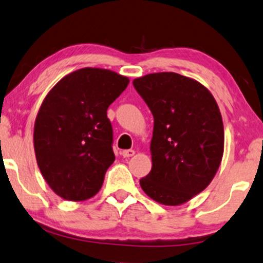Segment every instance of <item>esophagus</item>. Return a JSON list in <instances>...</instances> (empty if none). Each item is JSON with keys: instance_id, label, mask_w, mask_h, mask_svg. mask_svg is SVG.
Instances as JSON below:
<instances>
[{"instance_id": "obj_1", "label": "esophagus", "mask_w": 263, "mask_h": 263, "mask_svg": "<svg viewBox=\"0 0 263 263\" xmlns=\"http://www.w3.org/2000/svg\"><path fill=\"white\" fill-rule=\"evenodd\" d=\"M121 155H123V157L125 158H128V157H132L133 155H135V150H124L123 153H121Z\"/></svg>"}]
</instances>
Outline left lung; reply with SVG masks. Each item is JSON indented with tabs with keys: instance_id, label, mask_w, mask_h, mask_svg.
<instances>
[{
	"instance_id": "1",
	"label": "left lung",
	"mask_w": 263,
	"mask_h": 263,
	"mask_svg": "<svg viewBox=\"0 0 263 263\" xmlns=\"http://www.w3.org/2000/svg\"><path fill=\"white\" fill-rule=\"evenodd\" d=\"M133 87L154 116L153 168L140 187L160 204H183L209 186L223 157L216 100L202 84L176 72L149 73Z\"/></svg>"
}]
</instances>
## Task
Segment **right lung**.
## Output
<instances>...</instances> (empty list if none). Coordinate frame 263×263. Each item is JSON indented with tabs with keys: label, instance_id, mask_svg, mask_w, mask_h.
I'll return each instance as SVG.
<instances>
[{
	"label": "right lung",
	"instance_id": "1",
	"mask_svg": "<svg viewBox=\"0 0 263 263\" xmlns=\"http://www.w3.org/2000/svg\"><path fill=\"white\" fill-rule=\"evenodd\" d=\"M128 82L110 70L83 68L59 81L43 101L33 136L36 163L65 200H86L101 188L116 160L107 108Z\"/></svg>",
	"mask_w": 263,
	"mask_h": 263
}]
</instances>
